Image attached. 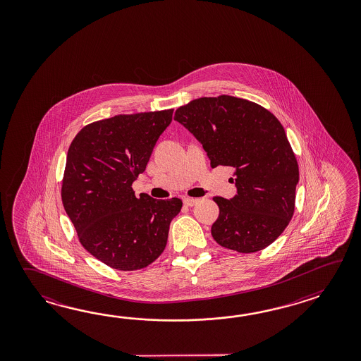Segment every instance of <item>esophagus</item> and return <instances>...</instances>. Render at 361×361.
I'll return each instance as SVG.
<instances>
[{
  "instance_id": "34e87169",
  "label": "esophagus",
  "mask_w": 361,
  "mask_h": 361,
  "mask_svg": "<svg viewBox=\"0 0 361 361\" xmlns=\"http://www.w3.org/2000/svg\"><path fill=\"white\" fill-rule=\"evenodd\" d=\"M199 202V199H191V197H184L183 204L185 207H195Z\"/></svg>"
}]
</instances>
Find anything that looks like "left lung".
<instances>
[{
    "label": "left lung",
    "mask_w": 361,
    "mask_h": 361,
    "mask_svg": "<svg viewBox=\"0 0 361 361\" xmlns=\"http://www.w3.org/2000/svg\"><path fill=\"white\" fill-rule=\"evenodd\" d=\"M174 120L202 145L212 168L235 169L238 193L213 199L219 207L215 241L240 253L272 244L292 219L300 180L283 125L267 109L230 95L192 100Z\"/></svg>",
    "instance_id": "1"
}]
</instances>
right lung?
<instances>
[{
	"label": "right lung",
	"mask_w": 361,
	"mask_h": 361,
	"mask_svg": "<svg viewBox=\"0 0 361 361\" xmlns=\"http://www.w3.org/2000/svg\"><path fill=\"white\" fill-rule=\"evenodd\" d=\"M173 109L117 115L85 126L69 146L61 201L80 243L112 269H145L168 243L182 200L139 197L133 182L146 170Z\"/></svg>",
	"instance_id": "1"
}]
</instances>
